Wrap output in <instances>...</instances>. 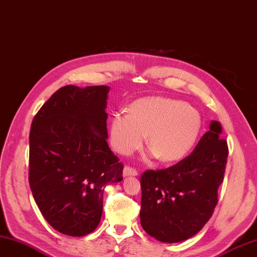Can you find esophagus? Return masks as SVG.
<instances>
[{
  "label": "esophagus",
  "instance_id": "34e87169",
  "mask_svg": "<svg viewBox=\"0 0 257 257\" xmlns=\"http://www.w3.org/2000/svg\"><path fill=\"white\" fill-rule=\"evenodd\" d=\"M139 174V172L136 171V169H134V167H132V166H128V165H126L124 167V170H123V175L124 176H136Z\"/></svg>",
  "mask_w": 257,
  "mask_h": 257
}]
</instances>
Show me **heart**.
<instances>
[{
    "mask_svg": "<svg viewBox=\"0 0 257 257\" xmlns=\"http://www.w3.org/2000/svg\"><path fill=\"white\" fill-rule=\"evenodd\" d=\"M201 127V115L190 104L166 97H144L131 104L126 114L113 115L109 143L116 153L128 155L141 149L146 135L152 155L175 162L192 150Z\"/></svg>",
    "mask_w": 257,
    "mask_h": 257,
    "instance_id": "1",
    "label": "heart"
}]
</instances>
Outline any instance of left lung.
I'll use <instances>...</instances> for the list:
<instances>
[{
	"label": "left lung",
	"mask_w": 257,
	"mask_h": 257,
	"mask_svg": "<svg viewBox=\"0 0 257 257\" xmlns=\"http://www.w3.org/2000/svg\"><path fill=\"white\" fill-rule=\"evenodd\" d=\"M221 133V124L213 121L185 159L141 176V224L151 236L165 243L182 242L194 236L211 218L228 156Z\"/></svg>",
	"instance_id": "1"
}]
</instances>
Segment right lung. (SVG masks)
I'll use <instances>...</instances> for the list:
<instances>
[{"mask_svg":"<svg viewBox=\"0 0 257 257\" xmlns=\"http://www.w3.org/2000/svg\"><path fill=\"white\" fill-rule=\"evenodd\" d=\"M108 86L57 90L32 121L29 182L52 227L85 236L97 227L107 183L123 180V164L106 142Z\"/></svg>","mask_w":257,"mask_h":257,"instance_id":"1","label":"right lung"}]
</instances>
